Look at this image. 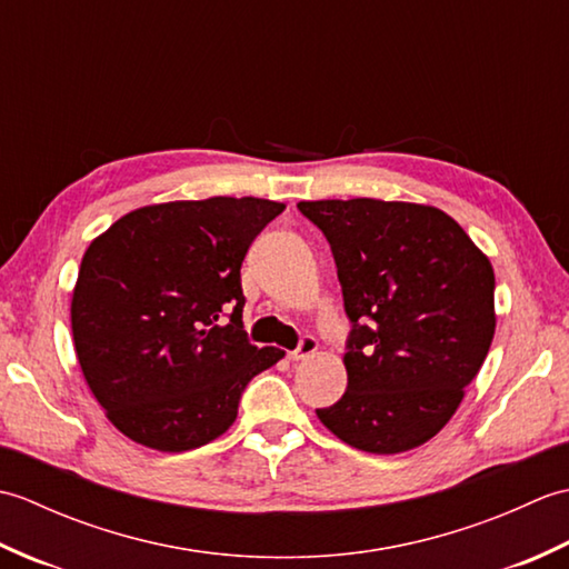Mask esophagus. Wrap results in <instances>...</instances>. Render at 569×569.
<instances>
[{"mask_svg":"<svg viewBox=\"0 0 569 569\" xmlns=\"http://www.w3.org/2000/svg\"><path fill=\"white\" fill-rule=\"evenodd\" d=\"M318 352V340H316V337H310V335H306L303 337V340H300V345H298V349H293V352L291 355H288V357H291L293 361H300V359H310L312 355H316Z\"/></svg>","mask_w":569,"mask_h":569,"instance_id":"34e87169","label":"esophagus"}]
</instances>
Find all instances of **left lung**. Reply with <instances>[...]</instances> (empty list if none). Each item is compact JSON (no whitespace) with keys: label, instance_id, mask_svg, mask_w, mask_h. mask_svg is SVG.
Here are the masks:
<instances>
[{"label":"left lung","instance_id":"1","mask_svg":"<svg viewBox=\"0 0 569 569\" xmlns=\"http://www.w3.org/2000/svg\"><path fill=\"white\" fill-rule=\"evenodd\" d=\"M298 210L330 241L352 320L347 391L316 413L357 450H413L447 426L489 355L491 261L432 204L355 198Z\"/></svg>","mask_w":569,"mask_h":569}]
</instances>
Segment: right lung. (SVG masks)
Segmentation results:
<instances>
[{"instance_id":"right-lung-1","label":"right lung","mask_w":569,"mask_h":569,"mask_svg":"<svg viewBox=\"0 0 569 569\" xmlns=\"http://www.w3.org/2000/svg\"><path fill=\"white\" fill-rule=\"evenodd\" d=\"M283 210L222 196L147 204L90 241L70 300L72 342L129 440L159 452L217 440L247 383L283 359L247 340L239 276L253 237Z\"/></svg>"}]
</instances>
